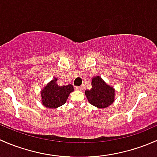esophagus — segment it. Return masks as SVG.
<instances>
[{
	"instance_id": "1",
	"label": "esophagus",
	"mask_w": 157,
	"mask_h": 157,
	"mask_svg": "<svg viewBox=\"0 0 157 157\" xmlns=\"http://www.w3.org/2000/svg\"><path fill=\"white\" fill-rule=\"evenodd\" d=\"M75 88H76V89L78 90H83L84 88H85V86H84V85H81V86L75 87Z\"/></svg>"
}]
</instances>
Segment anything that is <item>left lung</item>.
<instances>
[{"label":"left lung","mask_w":157,"mask_h":157,"mask_svg":"<svg viewBox=\"0 0 157 157\" xmlns=\"http://www.w3.org/2000/svg\"><path fill=\"white\" fill-rule=\"evenodd\" d=\"M91 86V89L86 90L85 92L90 104L98 108H105L113 103V88L105 83L101 77H94Z\"/></svg>","instance_id":"1"}]
</instances>
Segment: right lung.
<instances>
[{"mask_svg":"<svg viewBox=\"0 0 157 157\" xmlns=\"http://www.w3.org/2000/svg\"><path fill=\"white\" fill-rule=\"evenodd\" d=\"M57 79L54 78L41 90L42 103L48 108H56L62 106L67 101L69 94L74 90L72 85H59Z\"/></svg>","mask_w":157,"mask_h":157,"instance_id":"right-lung-1","label":"right lung"}]
</instances>
